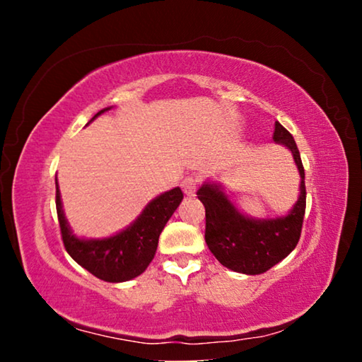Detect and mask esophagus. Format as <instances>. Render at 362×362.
Listing matches in <instances>:
<instances>
[{"instance_id":"1","label":"esophagus","mask_w":362,"mask_h":362,"mask_svg":"<svg viewBox=\"0 0 362 362\" xmlns=\"http://www.w3.org/2000/svg\"><path fill=\"white\" fill-rule=\"evenodd\" d=\"M197 185H199V181H197V177H194V176H187L181 181V187H182V191H185L186 196H194Z\"/></svg>"}]
</instances>
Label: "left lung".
Instances as JSON below:
<instances>
[{
  "label": "left lung",
  "instance_id": "1",
  "mask_svg": "<svg viewBox=\"0 0 362 362\" xmlns=\"http://www.w3.org/2000/svg\"><path fill=\"white\" fill-rule=\"evenodd\" d=\"M274 141L291 151L301 177L298 201L286 216L252 219L237 209L216 182H204L197 189V197L206 207V244L222 265L239 274H264L295 249L301 235L306 207L303 163L293 136L279 122H275Z\"/></svg>",
  "mask_w": 362,
  "mask_h": 362
}]
</instances>
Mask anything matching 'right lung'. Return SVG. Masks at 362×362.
Listing matches in <instances>:
<instances>
[{
	"label": "right lung",
	"mask_w": 362,
	"mask_h": 362,
	"mask_svg": "<svg viewBox=\"0 0 362 362\" xmlns=\"http://www.w3.org/2000/svg\"><path fill=\"white\" fill-rule=\"evenodd\" d=\"M110 108L112 107L103 108L93 118ZM181 201L182 191L180 187H175L148 202L138 219L125 230L112 237H105V239H78L72 234L64 216L61 191L56 180L57 219L67 254L97 279L112 281V284L132 280L146 270L156 254L161 230L165 229L166 222L170 221Z\"/></svg>",
	"instance_id": "right-lung-1"
}]
</instances>
